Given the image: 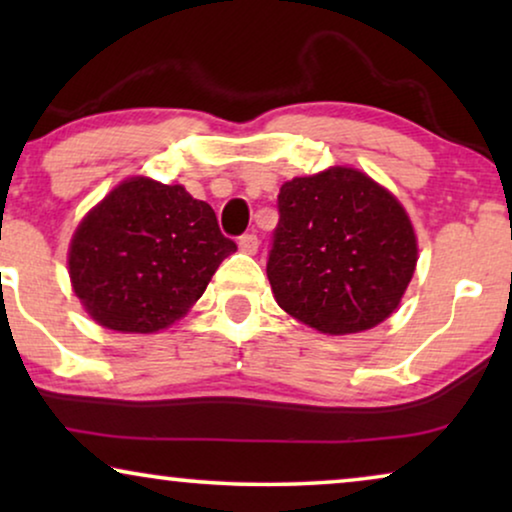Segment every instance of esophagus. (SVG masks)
Masks as SVG:
<instances>
[{
	"label": "esophagus",
	"instance_id": "obj_1",
	"mask_svg": "<svg viewBox=\"0 0 512 512\" xmlns=\"http://www.w3.org/2000/svg\"><path fill=\"white\" fill-rule=\"evenodd\" d=\"M237 244H240L242 254H256V251H258V237L254 233L242 235L240 242H237Z\"/></svg>",
	"mask_w": 512,
	"mask_h": 512
}]
</instances>
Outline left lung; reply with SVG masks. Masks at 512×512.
<instances>
[{
	"label": "left lung",
	"mask_w": 512,
	"mask_h": 512,
	"mask_svg": "<svg viewBox=\"0 0 512 512\" xmlns=\"http://www.w3.org/2000/svg\"><path fill=\"white\" fill-rule=\"evenodd\" d=\"M268 254L277 305L328 335L368 331L401 303L417 237L401 202L354 167L296 177L279 188Z\"/></svg>",
	"instance_id": "obj_1"
}]
</instances>
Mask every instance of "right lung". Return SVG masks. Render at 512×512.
Here are the masks:
<instances>
[{"mask_svg": "<svg viewBox=\"0 0 512 512\" xmlns=\"http://www.w3.org/2000/svg\"><path fill=\"white\" fill-rule=\"evenodd\" d=\"M235 249L207 202L179 184L132 177L79 223L69 277L100 326L156 333L184 317Z\"/></svg>", "mask_w": 512, "mask_h": 512, "instance_id": "1", "label": "right lung"}]
</instances>
